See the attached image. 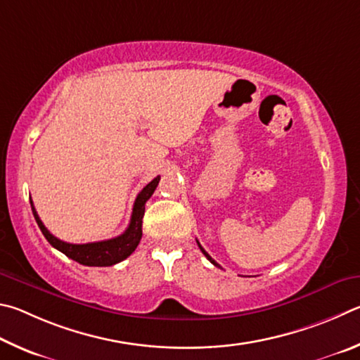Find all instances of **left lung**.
<instances>
[{
  "instance_id": "8db88e82",
  "label": "left lung",
  "mask_w": 360,
  "mask_h": 360,
  "mask_svg": "<svg viewBox=\"0 0 360 360\" xmlns=\"http://www.w3.org/2000/svg\"><path fill=\"white\" fill-rule=\"evenodd\" d=\"M198 245H199V248H200V251H202V253L205 255V257H207V259H209L212 264H213V266H217V267H221V266H219V264L215 261V259H213V257L209 255V253H207V251L202 248V247H200V243L198 242Z\"/></svg>"
}]
</instances>
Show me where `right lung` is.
<instances>
[{"label": "right lung", "instance_id": "right-lung-1", "mask_svg": "<svg viewBox=\"0 0 360 360\" xmlns=\"http://www.w3.org/2000/svg\"><path fill=\"white\" fill-rule=\"evenodd\" d=\"M161 176L158 175L150 184L143 188V190L137 194L134 207H132V215L128 229H126L122 236L115 238H109V240L103 242H93V243H68L63 242L60 238H56L53 234H50L49 229L41 221L39 215L33 205V200H30L31 210L37 226H39L44 237L47 238V242L52 245L53 248L61 251L63 255L71 257L72 261L82 264V266H90V267H107L113 266V264L122 262L126 259L132 251L137 248L139 242L142 238V218L145 213V202L151 198V194L155 193L158 184H160Z\"/></svg>", "mask_w": 360, "mask_h": 360}]
</instances>
